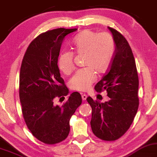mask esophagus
<instances>
[{
    "mask_svg": "<svg viewBox=\"0 0 157 157\" xmlns=\"http://www.w3.org/2000/svg\"><path fill=\"white\" fill-rule=\"evenodd\" d=\"M82 100H83V101H85V100H86V98H87V95H85V94H82Z\"/></svg>",
    "mask_w": 157,
    "mask_h": 157,
    "instance_id": "obj_1",
    "label": "esophagus"
}]
</instances>
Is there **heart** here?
<instances>
[{
    "label": "heart",
    "mask_w": 157,
    "mask_h": 157,
    "mask_svg": "<svg viewBox=\"0 0 157 157\" xmlns=\"http://www.w3.org/2000/svg\"><path fill=\"white\" fill-rule=\"evenodd\" d=\"M71 44L76 53H85L84 66L77 70L69 80L72 90L86 91L96 80V72L103 74L109 70L114 56V37L106 32L97 33L85 29L72 39ZM59 69L65 75H69L75 68L74 53L64 51L59 56Z\"/></svg>",
    "instance_id": "1"
}]
</instances>
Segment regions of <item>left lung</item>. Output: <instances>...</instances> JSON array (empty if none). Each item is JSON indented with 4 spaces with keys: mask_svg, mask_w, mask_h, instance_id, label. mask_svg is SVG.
Masks as SVG:
<instances>
[{
    "mask_svg": "<svg viewBox=\"0 0 157 157\" xmlns=\"http://www.w3.org/2000/svg\"><path fill=\"white\" fill-rule=\"evenodd\" d=\"M114 37L115 50L106 74L95 86L96 92L106 90L109 101L101 103L91 97L90 125L93 134L106 141L116 140L130 128L138 112V75L131 48L117 30L108 27Z\"/></svg>",
    "mask_w": 157,
    "mask_h": 157,
    "instance_id": "obj_1",
    "label": "left lung"
}]
</instances>
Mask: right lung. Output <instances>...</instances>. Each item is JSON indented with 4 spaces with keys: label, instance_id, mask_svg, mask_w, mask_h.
Instances as JSON below:
<instances>
[{
    "label": "right lung",
    "instance_id": "add662e5",
    "mask_svg": "<svg viewBox=\"0 0 157 157\" xmlns=\"http://www.w3.org/2000/svg\"><path fill=\"white\" fill-rule=\"evenodd\" d=\"M77 29L58 28L39 35L29 45L21 62L19 98L24 120L33 136L45 144L66 139L70 118L82 104L81 95L74 92L61 106L53 104L55 98L69 93L57 63L65 37Z\"/></svg>",
    "mask_w": 157,
    "mask_h": 157
}]
</instances>
